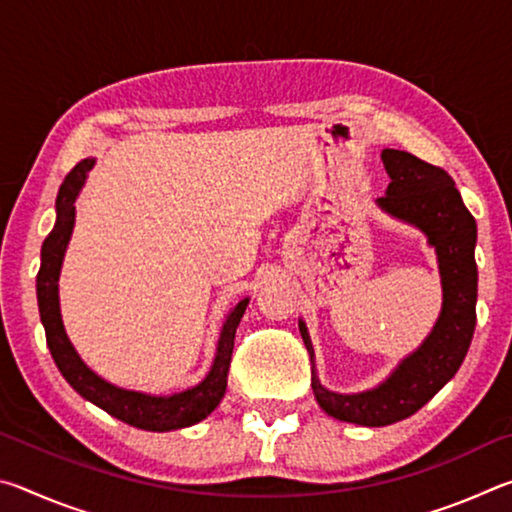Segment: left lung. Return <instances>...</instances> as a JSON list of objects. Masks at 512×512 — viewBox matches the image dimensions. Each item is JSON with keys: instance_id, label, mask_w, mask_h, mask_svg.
Returning <instances> with one entry per match:
<instances>
[{"instance_id": "1", "label": "left lung", "mask_w": 512, "mask_h": 512, "mask_svg": "<svg viewBox=\"0 0 512 512\" xmlns=\"http://www.w3.org/2000/svg\"><path fill=\"white\" fill-rule=\"evenodd\" d=\"M381 160L391 183L386 196L375 203L381 212L420 230L436 250L443 307L427 339L406 354L384 381L361 393H336L320 384L314 345L305 320H298L320 409L361 427H386L420 411L461 368L476 325V221L454 180L445 169L406 151L384 149Z\"/></svg>"}]
</instances>
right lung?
I'll return each mask as SVG.
<instances>
[{"label":"right lung","mask_w":512,"mask_h":512,"mask_svg":"<svg viewBox=\"0 0 512 512\" xmlns=\"http://www.w3.org/2000/svg\"><path fill=\"white\" fill-rule=\"evenodd\" d=\"M92 167L94 158H85L67 173V178L58 189L54 230L49 232V237L45 239V244H42L40 250L36 293L49 352L56 361L60 375L67 379V384L81 397H85V400L110 413L112 418L144 431H171L192 427V424L205 420L223 400L225 386H228L232 348H235V332L250 298L239 300L237 305L228 311L219 334V343H216V354L210 372H207L196 386L185 388V391L173 395H149L140 391H128V388H119L99 377L97 372L79 357V352H76L72 341H69L63 325V316H60L58 298L60 268H63L65 250L69 239H72L76 221L74 203L76 196L81 194V187L85 185V178H88Z\"/></svg>","instance_id":"obj_1"}]
</instances>
